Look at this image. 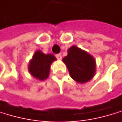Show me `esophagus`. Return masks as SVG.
<instances>
[{
	"mask_svg": "<svg viewBox=\"0 0 122 122\" xmlns=\"http://www.w3.org/2000/svg\"><path fill=\"white\" fill-rule=\"evenodd\" d=\"M56 58L57 59H58V60H61V59L62 58L61 54H60V53H58V54H56Z\"/></svg>",
	"mask_w": 122,
	"mask_h": 122,
	"instance_id": "34e87169",
	"label": "esophagus"
}]
</instances>
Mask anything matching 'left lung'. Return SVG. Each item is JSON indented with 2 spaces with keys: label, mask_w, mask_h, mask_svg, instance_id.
Returning a JSON list of instances; mask_svg holds the SVG:
<instances>
[{
  "label": "left lung",
  "mask_w": 122,
  "mask_h": 122,
  "mask_svg": "<svg viewBox=\"0 0 122 122\" xmlns=\"http://www.w3.org/2000/svg\"><path fill=\"white\" fill-rule=\"evenodd\" d=\"M74 80L84 83L90 80L95 74V61L87 52L76 46H72L68 51V55L63 58Z\"/></svg>",
  "instance_id": "1"
}]
</instances>
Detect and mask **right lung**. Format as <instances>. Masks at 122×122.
<instances>
[{
    "instance_id": "1",
    "label": "right lung",
    "mask_w": 122,
    "mask_h": 122,
    "mask_svg": "<svg viewBox=\"0 0 122 122\" xmlns=\"http://www.w3.org/2000/svg\"><path fill=\"white\" fill-rule=\"evenodd\" d=\"M56 58L52 54H44L41 51H37L32 57L29 65L30 74L40 80H44L48 78L50 66Z\"/></svg>"
}]
</instances>
